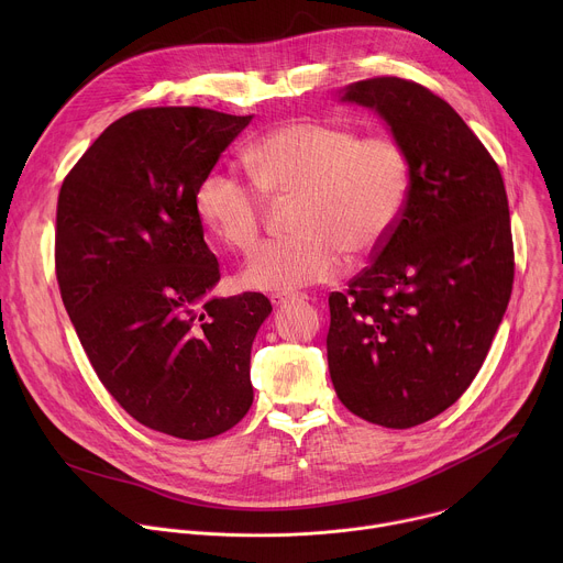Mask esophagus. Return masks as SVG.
I'll return each mask as SVG.
<instances>
[{"label":"esophagus","instance_id":"obj_1","mask_svg":"<svg viewBox=\"0 0 563 563\" xmlns=\"http://www.w3.org/2000/svg\"><path fill=\"white\" fill-rule=\"evenodd\" d=\"M294 298H298V296H287V294H274V296H269V300H272L274 307H280V305H285V302H289V300H294Z\"/></svg>","mask_w":563,"mask_h":563}]
</instances>
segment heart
<instances>
[{
    "label": "heart",
    "instance_id": "obj_1",
    "mask_svg": "<svg viewBox=\"0 0 563 563\" xmlns=\"http://www.w3.org/2000/svg\"><path fill=\"white\" fill-rule=\"evenodd\" d=\"M256 188L209 172L194 194L198 220L222 245L250 252L265 222L263 196H294L296 235L265 243L247 261L243 283L285 294L334 280L345 254H374L394 231L410 194V159L396 137L358 135L318 120L283 122L243 151Z\"/></svg>",
    "mask_w": 563,
    "mask_h": 563
}]
</instances>
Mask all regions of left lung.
Returning <instances> with one entry per match:
<instances>
[{"label": "left lung", "mask_w": 563, "mask_h": 563, "mask_svg": "<svg viewBox=\"0 0 563 563\" xmlns=\"http://www.w3.org/2000/svg\"><path fill=\"white\" fill-rule=\"evenodd\" d=\"M343 100L387 120L410 194L372 265L330 294V376L350 412L406 430L456 404L488 356L515 280L508 196L484 142L423 85L369 77Z\"/></svg>", "instance_id": "obj_1"}]
</instances>
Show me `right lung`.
Listing matches in <instances>:
<instances>
[{"instance_id": "right-lung-1", "label": "right lung", "mask_w": 563, "mask_h": 563, "mask_svg": "<svg viewBox=\"0 0 563 563\" xmlns=\"http://www.w3.org/2000/svg\"><path fill=\"white\" fill-rule=\"evenodd\" d=\"M252 122L202 107L137 109L66 174L55 274L98 378L137 423L202 441L254 400L250 354L272 302L256 291L205 300L220 280L194 194Z\"/></svg>"}]
</instances>
